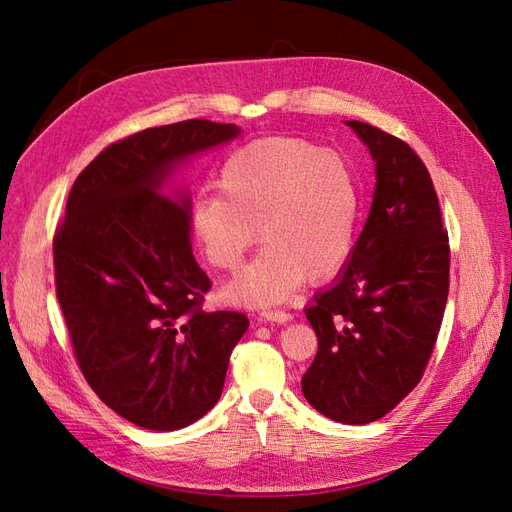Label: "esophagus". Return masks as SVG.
<instances>
[{
	"instance_id": "esophagus-1",
	"label": "esophagus",
	"mask_w": 512,
	"mask_h": 512,
	"mask_svg": "<svg viewBox=\"0 0 512 512\" xmlns=\"http://www.w3.org/2000/svg\"><path fill=\"white\" fill-rule=\"evenodd\" d=\"M260 316L269 322H277V324H286L288 320H292V314L284 312V309H262Z\"/></svg>"
}]
</instances>
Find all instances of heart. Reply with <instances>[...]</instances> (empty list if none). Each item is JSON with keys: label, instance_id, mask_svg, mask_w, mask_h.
<instances>
[{"label": "heart", "instance_id": "b5f03b06", "mask_svg": "<svg viewBox=\"0 0 512 512\" xmlns=\"http://www.w3.org/2000/svg\"><path fill=\"white\" fill-rule=\"evenodd\" d=\"M220 196H200L190 228L211 267L237 271L258 241L267 247L232 284L245 303L286 299L346 265L361 222L363 192L342 153L303 136L258 138L237 149L218 177Z\"/></svg>", "mask_w": 512, "mask_h": 512}]
</instances>
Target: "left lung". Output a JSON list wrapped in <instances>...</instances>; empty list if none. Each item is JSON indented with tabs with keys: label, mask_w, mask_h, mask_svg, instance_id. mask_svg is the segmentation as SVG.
Returning <instances> with one entry per match:
<instances>
[{
	"label": "left lung",
	"mask_w": 512,
	"mask_h": 512,
	"mask_svg": "<svg viewBox=\"0 0 512 512\" xmlns=\"http://www.w3.org/2000/svg\"><path fill=\"white\" fill-rule=\"evenodd\" d=\"M376 162V190L350 262L305 316L318 352L305 399L344 425L389 414L421 382L448 297L451 247L429 170L401 138L348 121Z\"/></svg>",
	"instance_id": "8db88e82"
}]
</instances>
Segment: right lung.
Segmentation results:
<instances>
[{
	"label": "right lung",
	"instance_id": "right-lung-1",
	"mask_svg": "<svg viewBox=\"0 0 512 512\" xmlns=\"http://www.w3.org/2000/svg\"><path fill=\"white\" fill-rule=\"evenodd\" d=\"M235 123L188 119L108 145L76 177L55 228V290L91 389L126 421L175 431L222 395L250 320L205 312L211 288L190 241V196L162 194L175 166L228 143Z\"/></svg>",
	"mask_w": 512,
	"mask_h": 512
}]
</instances>
